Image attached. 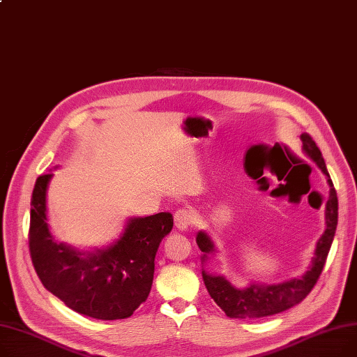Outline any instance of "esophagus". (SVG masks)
Wrapping results in <instances>:
<instances>
[{
    "instance_id": "1",
    "label": "esophagus",
    "mask_w": 357,
    "mask_h": 357,
    "mask_svg": "<svg viewBox=\"0 0 357 357\" xmlns=\"http://www.w3.org/2000/svg\"><path fill=\"white\" fill-rule=\"evenodd\" d=\"M174 220H175V226L179 230H186L194 222V213L188 208H179L175 213Z\"/></svg>"
}]
</instances>
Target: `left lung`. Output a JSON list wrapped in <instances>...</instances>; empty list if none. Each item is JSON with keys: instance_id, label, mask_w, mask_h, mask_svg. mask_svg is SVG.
<instances>
[{"instance_id": "1", "label": "left lung", "mask_w": 357, "mask_h": 357, "mask_svg": "<svg viewBox=\"0 0 357 357\" xmlns=\"http://www.w3.org/2000/svg\"><path fill=\"white\" fill-rule=\"evenodd\" d=\"M301 142L304 153L321 169L323 174L327 176V182L330 185V195L326 202V231L323 233L320 240L317 241V248L310 269L301 278H294L282 284H252L245 289H238L234 288L224 276L210 275L202 271L205 288H207L215 304L230 318H260L287 311L288 308L303 301V299L311 292V289L314 288L318 278H320L323 272L337 227L339 201H337V192L327 172L320 149L317 147L315 142L307 133L301 135ZM197 245L201 249V252H204L202 261L207 260L208 255L215 250L213 240L204 231H199L197 234Z\"/></svg>"}]
</instances>
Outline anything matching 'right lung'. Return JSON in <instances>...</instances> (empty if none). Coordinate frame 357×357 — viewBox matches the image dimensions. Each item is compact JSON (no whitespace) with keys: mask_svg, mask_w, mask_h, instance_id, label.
I'll return each mask as SVG.
<instances>
[{"mask_svg":"<svg viewBox=\"0 0 357 357\" xmlns=\"http://www.w3.org/2000/svg\"><path fill=\"white\" fill-rule=\"evenodd\" d=\"M53 174L40 175L31 195L29 248L45 288L66 307L97 320L128 318L152 288L155 256L174 227L171 213L130 218L121 237L85 253L56 243L49 231L46 191Z\"/></svg>","mask_w":357,"mask_h":357,"instance_id":"1","label":"right lung"}]
</instances>
